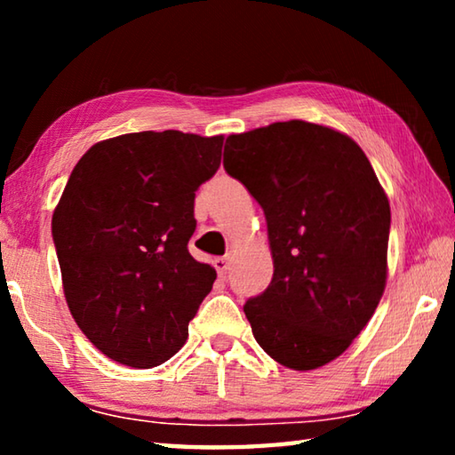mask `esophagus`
Here are the masks:
<instances>
[{"instance_id":"esophagus-1","label":"esophagus","mask_w":455,"mask_h":455,"mask_svg":"<svg viewBox=\"0 0 455 455\" xmlns=\"http://www.w3.org/2000/svg\"><path fill=\"white\" fill-rule=\"evenodd\" d=\"M212 265H214V268H217V273L220 276H227V273H228V259L227 257H217L212 260Z\"/></svg>"}]
</instances>
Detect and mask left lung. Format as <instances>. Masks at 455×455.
<instances>
[{
	"label": "left lung",
	"mask_w": 455,
	"mask_h": 455,
	"mask_svg": "<svg viewBox=\"0 0 455 455\" xmlns=\"http://www.w3.org/2000/svg\"><path fill=\"white\" fill-rule=\"evenodd\" d=\"M222 164L267 219L275 273L244 303L252 335L276 363L323 367L349 347L381 301L387 195L355 140L303 120L230 134Z\"/></svg>",
	"instance_id": "left-lung-1"
}]
</instances>
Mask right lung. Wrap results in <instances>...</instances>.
<instances>
[{
    "label": "right lung",
    "instance_id": "add662e5",
    "mask_svg": "<svg viewBox=\"0 0 455 455\" xmlns=\"http://www.w3.org/2000/svg\"><path fill=\"white\" fill-rule=\"evenodd\" d=\"M222 136L132 132L92 146L53 211L66 303L96 349L150 369L187 343L217 271L188 252L195 192L220 166Z\"/></svg>",
    "mask_w": 455,
    "mask_h": 455
}]
</instances>
